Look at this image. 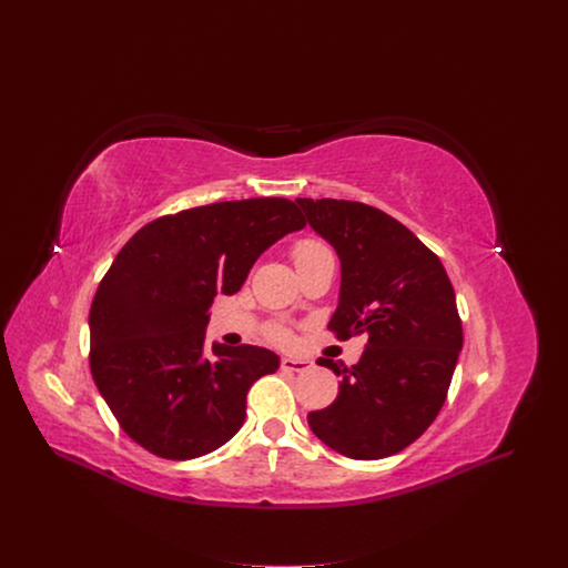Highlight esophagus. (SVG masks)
<instances>
[{
	"mask_svg": "<svg viewBox=\"0 0 568 568\" xmlns=\"http://www.w3.org/2000/svg\"><path fill=\"white\" fill-rule=\"evenodd\" d=\"M281 368H283V371H290V373H303V371L312 368V362H305V359H292V357H283V359H281Z\"/></svg>",
	"mask_w": 568,
	"mask_h": 568,
	"instance_id": "1",
	"label": "esophagus"
}]
</instances>
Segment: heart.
<instances>
[{
	"label": "heart",
	"mask_w": 568,
	"mask_h": 568,
	"mask_svg": "<svg viewBox=\"0 0 568 568\" xmlns=\"http://www.w3.org/2000/svg\"><path fill=\"white\" fill-rule=\"evenodd\" d=\"M292 258H294L296 270H303L314 263L333 258V254H331L326 242H321L318 237H301L292 245ZM267 337L276 344H287L292 339L290 331L285 326H281V323H272V326L267 328Z\"/></svg>",
	"instance_id": "obj_1"
}]
</instances>
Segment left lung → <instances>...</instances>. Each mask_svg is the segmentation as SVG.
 <instances>
[{"mask_svg":"<svg viewBox=\"0 0 568 568\" xmlns=\"http://www.w3.org/2000/svg\"><path fill=\"white\" fill-rule=\"evenodd\" d=\"M296 202L342 261L328 331L368 337L351 368L316 362L342 384L331 407L307 414L310 429L348 458L393 456L427 432L447 397L463 348L454 287L440 258L384 211L328 197Z\"/></svg>","mask_w":568,"mask_h":568,"instance_id":"left-lung-1","label":"left lung"}]
</instances>
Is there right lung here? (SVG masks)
I'll return each instance as SVG.
<instances>
[{
	"label": "right lung",
	"mask_w": 568,
	"mask_h": 568,
	"mask_svg": "<svg viewBox=\"0 0 568 568\" xmlns=\"http://www.w3.org/2000/svg\"><path fill=\"white\" fill-rule=\"evenodd\" d=\"M305 226L285 197L215 202L141 226L116 254L90 310L92 377L121 429L169 460L235 436L272 351L204 348L215 294H235L258 256Z\"/></svg>",
	"instance_id": "1"
}]
</instances>
